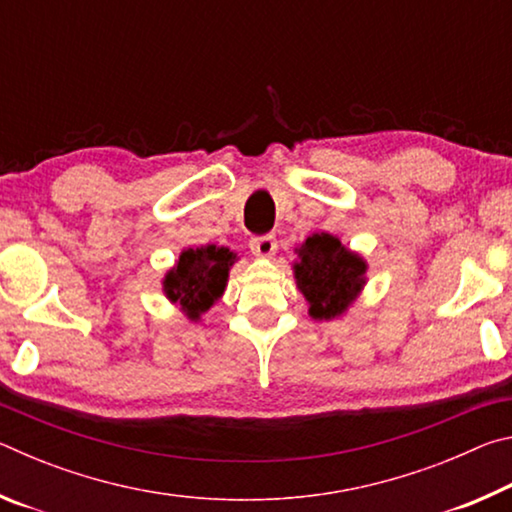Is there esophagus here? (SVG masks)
Masks as SVG:
<instances>
[{"mask_svg": "<svg viewBox=\"0 0 512 512\" xmlns=\"http://www.w3.org/2000/svg\"><path fill=\"white\" fill-rule=\"evenodd\" d=\"M250 253L257 257H271L277 250V241L273 235H262V237H253L250 239Z\"/></svg>", "mask_w": 512, "mask_h": 512, "instance_id": "esophagus-1", "label": "esophagus"}]
</instances>
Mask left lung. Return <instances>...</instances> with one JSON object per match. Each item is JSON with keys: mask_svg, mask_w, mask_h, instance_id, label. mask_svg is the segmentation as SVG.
Returning a JSON list of instances; mask_svg holds the SVG:
<instances>
[{"mask_svg": "<svg viewBox=\"0 0 512 512\" xmlns=\"http://www.w3.org/2000/svg\"><path fill=\"white\" fill-rule=\"evenodd\" d=\"M293 264L298 289L309 302V314L318 320L341 316L366 284V262L339 239L320 232L298 248Z\"/></svg>", "mask_w": 512, "mask_h": 512, "instance_id": "8db88e82", "label": "left lung"}]
</instances>
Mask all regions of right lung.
Here are the masks:
<instances>
[{"label": "right lung", "instance_id": "obj_1", "mask_svg": "<svg viewBox=\"0 0 512 512\" xmlns=\"http://www.w3.org/2000/svg\"><path fill=\"white\" fill-rule=\"evenodd\" d=\"M235 259L237 255L228 248H187L180 253L176 266L164 275V293L171 302L180 305L187 318L198 320L223 296L228 271Z\"/></svg>", "mask_w": 512, "mask_h": 512}]
</instances>
